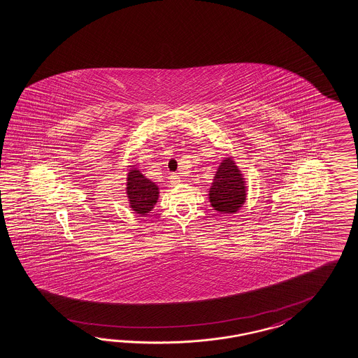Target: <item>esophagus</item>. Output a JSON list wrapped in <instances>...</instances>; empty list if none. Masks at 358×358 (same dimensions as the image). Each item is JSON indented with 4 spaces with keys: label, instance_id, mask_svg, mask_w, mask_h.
<instances>
[{
    "label": "esophagus",
    "instance_id": "34e87169",
    "mask_svg": "<svg viewBox=\"0 0 358 358\" xmlns=\"http://www.w3.org/2000/svg\"><path fill=\"white\" fill-rule=\"evenodd\" d=\"M169 182H171V185H178L181 182V178L177 174H171L169 176Z\"/></svg>",
    "mask_w": 358,
    "mask_h": 358
}]
</instances>
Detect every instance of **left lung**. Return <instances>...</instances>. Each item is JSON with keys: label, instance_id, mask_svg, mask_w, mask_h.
<instances>
[{"label": "left lung", "instance_id": "1", "mask_svg": "<svg viewBox=\"0 0 358 358\" xmlns=\"http://www.w3.org/2000/svg\"><path fill=\"white\" fill-rule=\"evenodd\" d=\"M248 198V186L241 169L232 156H225L216 169L208 189V201L220 215L237 213Z\"/></svg>", "mask_w": 358, "mask_h": 358}]
</instances>
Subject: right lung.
Returning a JSON list of instances; mask_svg holds the SVG:
<instances>
[{
	"mask_svg": "<svg viewBox=\"0 0 358 358\" xmlns=\"http://www.w3.org/2000/svg\"><path fill=\"white\" fill-rule=\"evenodd\" d=\"M125 192L130 210L139 216H147L152 211L160 195L159 186L147 178L136 165H130L127 172Z\"/></svg>",
	"mask_w": 358,
	"mask_h": 358,
	"instance_id": "add662e5",
	"label": "right lung"
}]
</instances>
